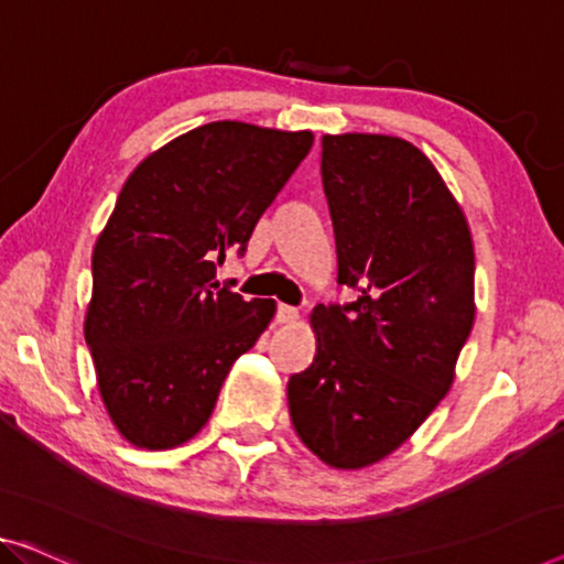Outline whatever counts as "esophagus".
Segmentation results:
<instances>
[{
    "label": "esophagus",
    "instance_id": "obj_1",
    "mask_svg": "<svg viewBox=\"0 0 564 564\" xmlns=\"http://www.w3.org/2000/svg\"><path fill=\"white\" fill-rule=\"evenodd\" d=\"M275 322H279V324H293V322H299V308L281 304L279 311H275Z\"/></svg>",
    "mask_w": 564,
    "mask_h": 564
}]
</instances>
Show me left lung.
Wrapping results in <instances>:
<instances>
[{"label": "left lung", "mask_w": 564, "mask_h": 564, "mask_svg": "<svg viewBox=\"0 0 564 564\" xmlns=\"http://www.w3.org/2000/svg\"><path fill=\"white\" fill-rule=\"evenodd\" d=\"M336 281L311 314L316 357L289 380L291 423L332 468L388 458L438 408L476 316L466 215L423 151L384 133H326Z\"/></svg>", "instance_id": "obj_1"}]
</instances>
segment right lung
<instances>
[{"instance_id":"right-lung-1","label":"right lung","mask_w":564,"mask_h":564,"mask_svg":"<svg viewBox=\"0 0 564 564\" xmlns=\"http://www.w3.org/2000/svg\"><path fill=\"white\" fill-rule=\"evenodd\" d=\"M314 133L213 121L129 174L94 248L86 341L126 441L176 448L205 427L235 359L275 314L215 281L304 162Z\"/></svg>"}]
</instances>
